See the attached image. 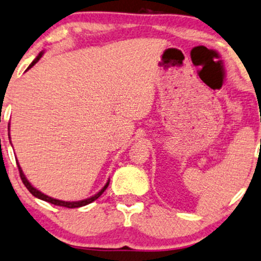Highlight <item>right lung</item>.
<instances>
[{
    "instance_id": "right-lung-1",
    "label": "right lung",
    "mask_w": 261,
    "mask_h": 261,
    "mask_svg": "<svg viewBox=\"0 0 261 261\" xmlns=\"http://www.w3.org/2000/svg\"><path fill=\"white\" fill-rule=\"evenodd\" d=\"M42 56H43V51H42V52H40V53H39V56H37V57H36L35 59H34L33 62H31V64L29 65V67H28L27 70H29V69H30L31 67H34V65H35L36 63L40 61V58L42 57ZM17 165H18V169H19V174H20V178H21V181H23V184L25 185V187H27L28 190H29V192H30L31 194H33V196H35L36 198H39V199L45 200V202H48V203H51V204H55V205L65 206V208H80V206L87 205V204L92 203L93 200H96L97 198H99L100 194H102L103 192H105L106 188L108 187V185H109V180H108V181H107V184L105 185V187H103L102 190H100L98 193H96L95 196L90 197V198H87V199H84V200H77V202H65V200H59V199L52 198V197L46 196L45 193L40 192V191H39V190H36L35 187L31 186L30 182L28 181V178H27V177H25L24 172H23V170H21V168H20V165H19V163H18V161H17Z\"/></svg>"
}]
</instances>
